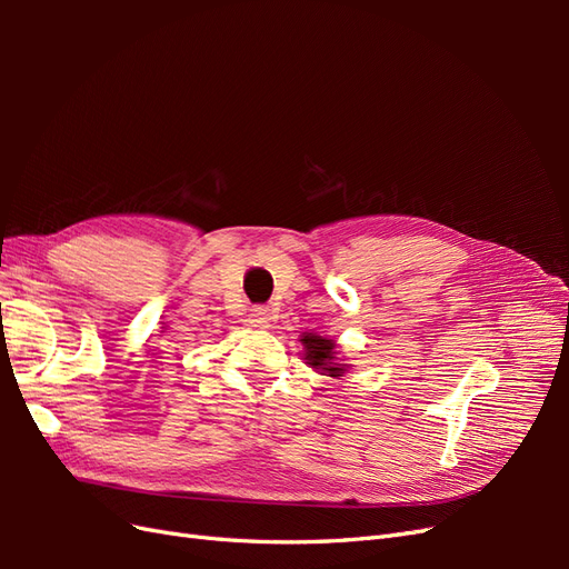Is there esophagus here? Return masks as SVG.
<instances>
[{"label":"esophagus","instance_id":"34e87169","mask_svg":"<svg viewBox=\"0 0 569 569\" xmlns=\"http://www.w3.org/2000/svg\"><path fill=\"white\" fill-rule=\"evenodd\" d=\"M272 320H274V311H272V308H268V306H256V308H251L249 322H251L253 327H258V330H268Z\"/></svg>","mask_w":569,"mask_h":569}]
</instances>
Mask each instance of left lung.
<instances>
[{"instance_id":"1","label":"left lung","mask_w":569,"mask_h":569,"mask_svg":"<svg viewBox=\"0 0 569 569\" xmlns=\"http://www.w3.org/2000/svg\"><path fill=\"white\" fill-rule=\"evenodd\" d=\"M301 347H303V360L308 368H313L320 375L332 377V380H341L349 372V363L339 358L337 341L330 337H320L318 332H301Z\"/></svg>"}]
</instances>
